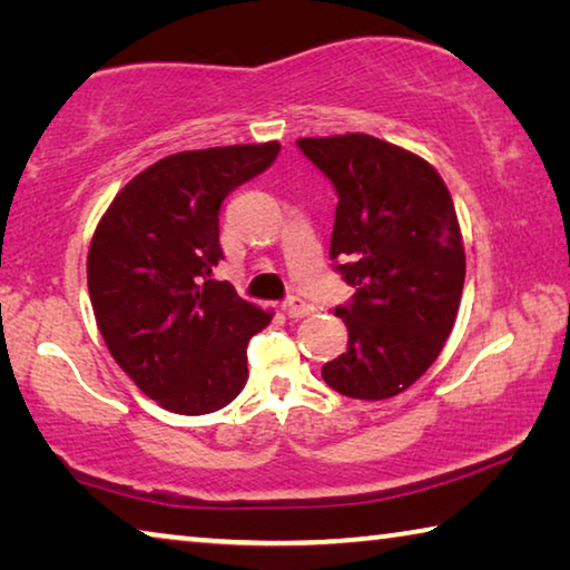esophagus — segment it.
Here are the masks:
<instances>
[{"label": "esophagus", "mask_w": 570, "mask_h": 570, "mask_svg": "<svg viewBox=\"0 0 570 570\" xmlns=\"http://www.w3.org/2000/svg\"><path fill=\"white\" fill-rule=\"evenodd\" d=\"M284 312L292 316V320H302V316H306V314H312V304H306L304 298H298V296H292L288 298V302L284 304Z\"/></svg>", "instance_id": "esophagus-1"}]
</instances>
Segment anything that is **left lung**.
I'll use <instances>...</instances> for the list:
<instances>
[{"label":"left lung","mask_w":570,"mask_h":570,"mask_svg":"<svg viewBox=\"0 0 570 570\" xmlns=\"http://www.w3.org/2000/svg\"><path fill=\"white\" fill-rule=\"evenodd\" d=\"M334 183L330 256L354 286L336 308L346 352L322 366L344 397L390 400L417 382L458 320L465 248L455 206L428 160L364 132L296 140Z\"/></svg>","instance_id":"obj_1"}]
</instances>
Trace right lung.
I'll list each match as a JSON object with an SVG mask.
<instances>
[{
	"instance_id": "right-lung-1",
	"label": "right lung",
	"mask_w": 570,
	"mask_h": 570,
	"mask_svg": "<svg viewBox=\"0 0 570 570\" xmlns=\"http://www.w3.org/2000/svg\"><path fill=\"white\" fill-rule=\"evenodd\" d=\"M278 146L183 150L138 173L105 210L88 254L95 320L112 360L160 407L208 414L238 397L246 346L272 312L216 282L220 204Z\"/></svg>"
}]
</instances>
